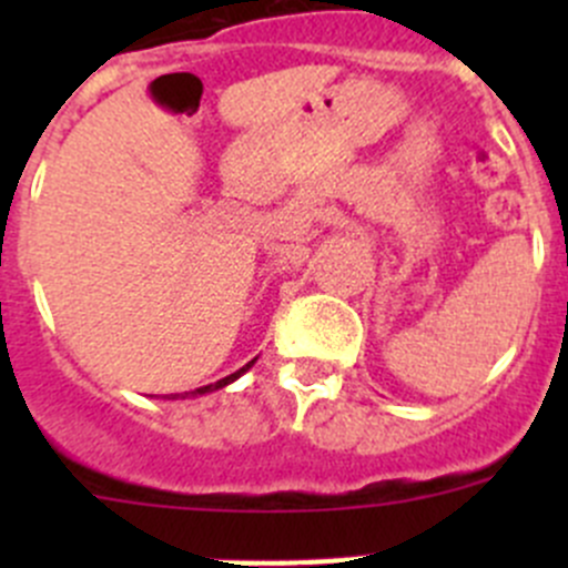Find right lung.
<instances>
[{
    "instance_id": "1",
    "label": "right lung",
    "mask_w": 568,
    "mask_h": 568,
    "mask_svg": "<svg viewBox=\"0 0 568 568\" xmlns=\"http://www.w3.org/2000/svg\"><path fill=\"white\" fill-rule=\"evenodd\" d=\"M252 365H255V359H252V363H247L244 365V368H239L236 374H231V376H225V379H220V382H214V385H205V387H197V390H194L192 395H205V393H214V390H220V387H225V385H231V382H236L239 376L244 374V371H250Z\"/></svg>"
}]
</instances>
